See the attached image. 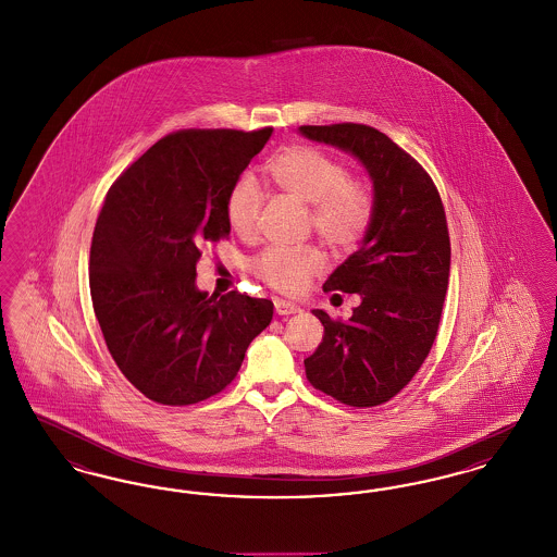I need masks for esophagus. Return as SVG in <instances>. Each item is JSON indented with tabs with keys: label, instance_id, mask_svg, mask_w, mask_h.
Instances as JSON below:
<instances>
[{
	"label": "esophagus",
	"instance_id": "esophagus-1",
	"mask_svg": "<svg viewBox=\"0 0 557 557\" xmlns=\"http://www.w3.org/2000/svg\"><path fill=\"white\" fill-rule=\"evenodd\" d=\"M273 305H275V313H277V315H294V313H300V307H298V305H294L290 300H284V298H275Z\"/></svg>",
	"mask_w": 557,
	"mask_h": 557
}]
</instances>
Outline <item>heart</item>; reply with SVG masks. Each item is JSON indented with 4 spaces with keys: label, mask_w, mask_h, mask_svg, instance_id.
I'll use <instances>...</instances> for the list:
<instances>
[{
    "label": "heart",
    "mask_w": 557,
    "mask_h": 557,
    "mask_svg": "<svg viewBox=\"0 0 557 557\" xmlns=\"http://www.w3.org/2000/svg\"><path fill=\"white\" fill-rule=\"evenodd\" d=\"M271 182L294 200L309 205V223L336 250L355 248L370 230L373 196L359 182L348 180L341 160L311 146H290L267 164ZM263 207L259 182L244 173L234 182L225 200V216L234 234L250 238L257 232ZM323 269L318 246H269L255 261L252 271L273 290L296 294Z\"/></svg>",
    "instance_id": "b5f03b06"
}]
</instances>
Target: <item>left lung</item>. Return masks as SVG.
<instances>
[{
  "label": "left lung",
  "instance_id": "8db88e82",
  "mask_svg": "<svg viewBox=\"0 0 557 557\" xmlns=\"http://www.w3.org/2000/svg\"><path fill=\"white\" fill-rule=\"evenodd\" d=\"M298 133L355 157L373 187L368 234L323 284L359 294L361 305L348 321L313 311L323 341L305 359L307 377L350 407L382 405L411 382L438 332L450 269L445 209L422 164L388 135L355 123Z\"/></svg>",
  "mask_w": 557,
  "mask_h": 557
}]
</instances>
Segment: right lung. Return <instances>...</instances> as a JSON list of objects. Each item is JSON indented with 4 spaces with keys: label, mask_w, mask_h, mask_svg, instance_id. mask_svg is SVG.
Wrapping results in <instances>:
<instances>
[{
    "label": "right lung",
    "mask_w": 557,
    "mask_h": 557,
    "mask_svg": "<svg viewBox=\"0 0 557 557\" xmlns=\"http://www.w3.org/2000/svg\"><path fill=\"white\" fill-rule=\"evenodd\" d=\"M273 129H186L157 141L108 189L89 255V288L108 350L162 405L221 393L273 302L198 290L200 250L230 238L227 191Z\"/></svg>",
    "instance_id": "right-lung-1"
}]
</instances>
